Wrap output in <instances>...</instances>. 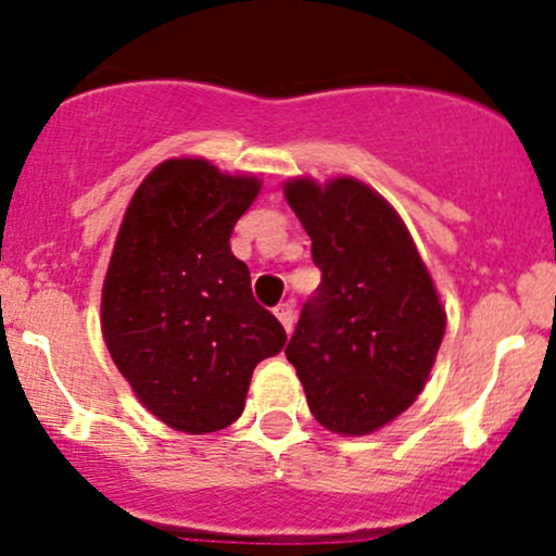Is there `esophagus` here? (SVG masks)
Listing matches in <instances>:
<instances>
[{
  "instance_id": "1",
  "label": "esophagus",
  "mask_w": 556,
  "mask_h": 556,
  "mask_svg": "<svg viewBox=\"0 0 556 556\" xmlns=\"http://www.w3.org/2000/svg\"><path fill=\"white\" fill-rule=\"evenodd\" d=\"M274 316L279 318V324H282L287 331H292V324H295V305L279 303L277 307H274Z\"/></svg>"
}]
</instances>
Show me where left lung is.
I'll list each match as a JSON object with an SVG mask.
<instances>
[{
    "label": "left lung",
    "mask_w": 556,
    "mask_h": 556,
    "mask_svg": "<svg viewBox=\"0 0 556 556\" xmlns=\"http://www.w3.org/2000/svg\"><path fill=\"white\" fill-rule=\"evenodd\" d=\"M285 197L320 269L285 354L326 430L376 432L427 383L445 333L438 290L396 210L370 186L295 178Z\"/></svg>",
    "instance_id": "obj_1"
}]
</instances>
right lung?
I'll use <instances>...</instances> for the list:
<instances>
[{"instance_id":"1","label":"right lung","mask_w":556,"mask_h":556,"mask_svg":"<svg viewBox=\"0 0 556 556\" xmlns=\"http://www.w3.org/2000/svg\"><path fill=\"white\" fill-rule=\"evenodd\" d=\"M258 191V178L227 176L206 160H165L124 214L103 282V337L137 399L173 430L236 422L253 367L287 342L230 251Z\"/></svg>"}]
</instances>
